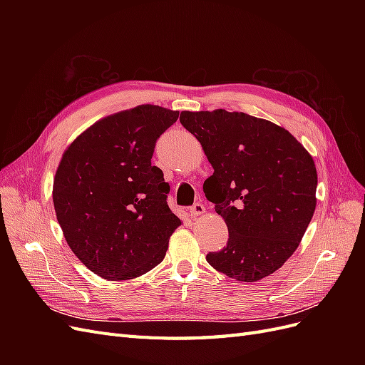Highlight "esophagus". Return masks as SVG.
I'll list each match as a JSON object with an SVG mask.
<instances>
[{
    "label": "esophagus",
    "instance_id": "1",
    "mask_svg": "<svg viewBox=\"0 0 365 365\" xmlns=\"http://www.w3.org/2000/svg\"><path fill=\"white\" fill-rule=\"evenodd\" d=\"M190 213H192L193 217L201 216V215L205 213V207H204L201 202H196V204H193V207L190 208Z\"/></svg>",
    "mask_w": 365,
    "mask_h": 365
}]
</instances>
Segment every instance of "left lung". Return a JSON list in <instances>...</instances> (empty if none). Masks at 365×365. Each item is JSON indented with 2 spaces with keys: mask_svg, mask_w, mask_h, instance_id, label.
<instances>
[{
  "mask_svg": "<svg viewBox=\"0 0 365 365\" xmlns=\"http://www.w3.org/2000/svg\"><path fill=\"white\" fill-rule=\"evenodd\" d=\"M180 121L215 169L204 193L228 227L227 247L207 262L239 282L282 268L315 212L311 153L284 128L245 113L182 111Z\"/></svg>",
  "mask_w": 365,
  "mask_h": 365,
  "instance_id": "8db88e82",
  "label": "left lung"
}]
</instances>
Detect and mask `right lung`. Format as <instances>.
<instances>
[{"mask_svg":"<svg viewBox=\"0 0 365 365\" xmlns=\"http://www.w3.org/2000/svg\"><path fill=\"white\" fill-rule=\"evenodd\" d=\"M180 113L140 105L96 121L63 152L53 204L65 240L106 280L140 277L163 262L181 225L169 184L152 165L155 143Z\"/></svg>","mask_w":365,"mask_h":365,"instance_id":"obj_1","label":"right lung"}]
</instances>
